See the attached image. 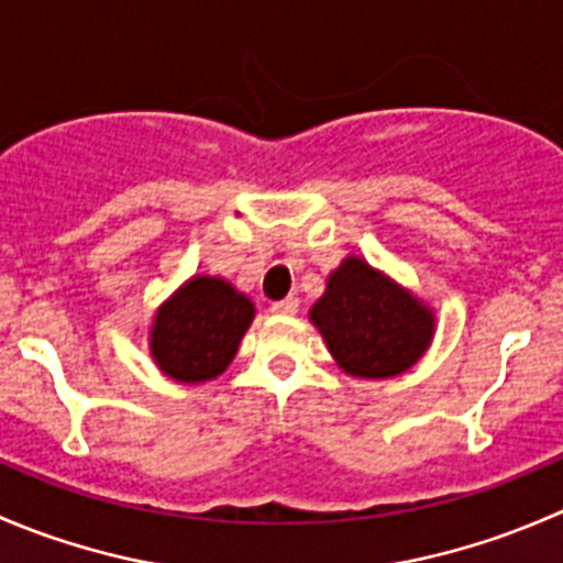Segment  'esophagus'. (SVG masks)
I'll list each match as a JSON object with an SVG mask.
<instances>
[{"label": "esophagus", "instance_id": "esophagus-1", "mask_svg": "<svg viewBox=\"0 0 563 563\" xmlns=\"http://www.w3.org/2000/svg\"><path fill=\"white\" fill-rule=\"evenodd\" d=\"M299 310V299L297 297H286L280 302H272V313L277 316H294Z\"/></svg>", "mask_w": 563, "mask_h": 563}]
</instances>
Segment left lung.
<instances>
[{
	"label": "left lung",
	"instance_id": "obj_1",
	"mask_svg": "<svg viewBox=\"0 0 563 563\" xmlns=\"http://www.w3.org/2000/svg\"><path fill=\"white\" fill-rule=\"evenodd\" d=\"M329 354L349 376L391 378L428 351L435 316L367 261L349 255L310 310Z\"/></svg>",
	"mask_w": 563,
	"mask_h": 563
}]
</instances>
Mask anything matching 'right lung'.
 <instances>
[{
    "label": "right lung",
    "mask_w": 563,
    "mask_h": 563,
    "mask_svg": "<svg viewBox=\"0 0 563 563\" xmlns=\"http://www.w3.org/2000/svg\"><path fill=\"white\" fill-rule=\"evenodd\" d=\"M253 316V302L229 280L196 275L155 313L150 351L174 382H209L231 365Z\"/></svg>",
    "instance_id": "add662e5"
}]
</instances>
